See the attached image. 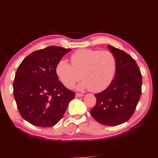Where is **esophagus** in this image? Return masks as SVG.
Listing matches in <instances>:
<instances>
[{
	"label": "esophagus",
	"instance_id": "34e87169",
	"mask_svg": "<svg viewBox=\"0 0 158 158\" xmlns=\"http://www.w3.org/2000/svg\"><path fill=\"white\" fill-rule=\"evenodd\" d=\"M83 94H78V93H76V98H80V97H82L83 96Z\"/></svg>",
	"mask_w": 158,
	"mask_h": 158
}]
</instances>
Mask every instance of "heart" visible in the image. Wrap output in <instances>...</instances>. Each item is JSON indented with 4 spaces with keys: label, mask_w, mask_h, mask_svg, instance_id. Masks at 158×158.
<instances>
[{
    "label": "heart",
    "mask_w": 158,
    "mask_h": 158,
    "mask_svg": "<svg viewBox=\"0 0 158 158\" xmlns=\"http://www.w3.org/2000/svg\"><path fill=\"white\" fill-rule=\"evenodd\" d=\"M72 65L64 60L56 66V73L66 87H71L81 78L76 88L93 92L106 89L111 83L117 69L116 58L109 51L82 49L70 56ZM81 75H79V74Z\"/></svg>",
    "instance_id": "heart-1"
}]
</instances>
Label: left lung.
I'll return each instance as SVG.
<instances>
[{"mask_svg": "<svg viewBox=\"0 0 158 158\" xmlns=\"http://www.w3.org/2000/svg\"><path fill=\"white\" fill-rule=\"evenodd\" d=\"M117 61L114 77L109 87L95 94V106L90 113L98 123L116 126L127 121L135 111L141 95L142 75L132 56L108 45Z\"/></svg>", "mask_w": 158, "mask_h": 158, "instance_id": "8db88e82", "label": "left lung"}]
</instances>
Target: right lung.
Listing matches in <instances>:
<instances>
[{
    "label": "right lung",
    "mask_w": 158,
    "mask_h": 158,
    "mask_svg": "<svg viewBox=\"0 0 158 158\" xmlns=\"http://www.w3.org/2000/svg\"><path fill=\"white\" fill-rule=\"evenodd\" d=\"M71 49L51 46L31 52L18 66L13 83L14 96L21 116L40 127L55 125L75 93L59 80L56 66Z\"/></svg>",
    "instance_id": "right-lung-1"
}]
</instances>
